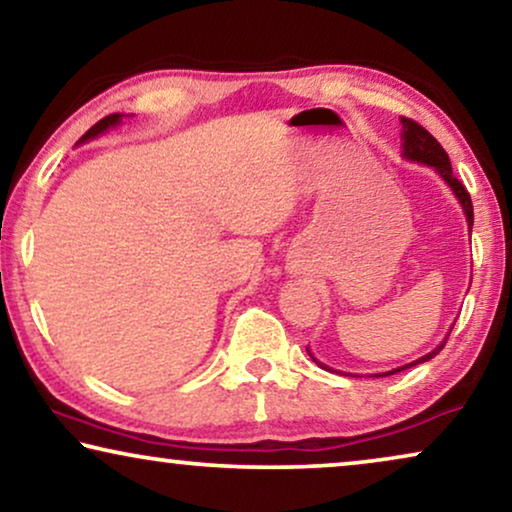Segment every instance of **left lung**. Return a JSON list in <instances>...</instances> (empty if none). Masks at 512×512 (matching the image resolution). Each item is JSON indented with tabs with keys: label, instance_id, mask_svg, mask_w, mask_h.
<instances>
[{
	"label": "left lung",
	"instance_id": "1",
	"mask_svg": "<svg viewBox=\"0 0 512 512\" xmlns=\"http://www.w3.org/2000/svg\"><path fill=\"white\" fill-rule=\"evenodd\" d=\"M401 123H403V135H401V139H403V156L408 158V160H415V163H424V165H429V167H436V172L447 181V186L452 188L454 195H457V200L461 202V209H464L468 226H473V202H471V195H468L464 184H461V181L452 174L450 156H447L443 146L438 144V139L433 137L429 130H424L422 125L412 121V118H405V116H403ZM443 347H445V342H440V345H438L436 349H433V352L422 356V359L412 361V363H408V366H401V368L389 370V373H380L377 377H382V375L387 377V375L401 373V370H405V368H412V366H417V363L429 361V359H433V356H436ZM307 354L312 356L310 349H307ZM312 361L319 363V366L324 368V370H328V366H324V363L314 359V356H312Z\"/></svg>",
	"mask_w": 512,
	"mask_h": 512
}]
</instances>
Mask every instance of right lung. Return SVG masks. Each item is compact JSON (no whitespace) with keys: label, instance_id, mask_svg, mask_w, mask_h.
<instances>
[{"label":"right lung","instance_id":"right-lung-1","mask_svg":"<svg viewBox=\"0 0 512 512\" xmlns=\"http://www.w3.org/2000/svg\"><path fill=\"white\" fill-rule=\"evenodd\" d=\"M121 118H123V114H109V116H104L102 121H97L93 128H90L86 135H83L81 139H79V144L81 142H88V139H95L97 135H102V132H107L109 128H114V125H118L121 123Z\"/></svg>","mask_w":512,"mask_h":512}]
</instances>
